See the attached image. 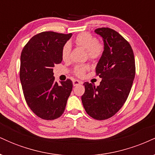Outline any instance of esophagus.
I'll use <instances>...</instances> for the list:
<instances>
[{"label": "esophagus", "mask_w": 155, "mask_h": 155, "mask_svg": "<svg viewBox=\"0 0 155 155\" xmlns=\"http://www.w3.org/2000/svg\"><path fill=\"white\" fill-rule=\"evenodd\" d=\"M81 83L82 82L79 81V80H74V81H73V85H74V86H76V85L81 84Z\"/></svg>", "instance_id": "esophagus-1"}]
</instances>
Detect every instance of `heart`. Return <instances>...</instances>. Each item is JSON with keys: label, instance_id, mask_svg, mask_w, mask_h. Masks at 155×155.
Here are the masks:
<instances>
[{"label": "heart", "instance_id": "obj_1", "mask_svg": "<svg viewBox=\"0 0 155 155\" xmlns=\"http://www.w3.org/2000/svg\"><path fill=\"white\" fill-rule=\"evenodd\" d=\"M76 44L83 48L87 52L88 58L91 60H97L102 56L104 51V45L99 41L96 40L93 35L90 33H81L76 37ZM71 51V44L66 43L62 49V58L63 60H67L69 58ZM88 69L87 65H77L74 69V73L76 76H82L85 71Z\"/></svg>", "mask_w": 155, "mask_h": 155}]
</instances>
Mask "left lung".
<instances>
[{
    "label": "left lung",
    "mask_w": 155,
    "mask_h": 155,
    "mask_svg": "<svg viewBox=\"0 0 155 155\" xmlns=\"http://www.w3.org/2000/svg\"><path fill=\"white\" fill-rule=\"evenodd\" d=\"M104 41V51L96 65L100 85L85 82L81 101L93 119L104 120L115 114L127 100L136 74L131 46L120 33L108 28L95 31Z\"/></svg>",
    "instance_id": "left-lung-1"
}]
</instances>
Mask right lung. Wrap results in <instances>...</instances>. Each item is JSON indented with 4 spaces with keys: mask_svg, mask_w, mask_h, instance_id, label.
<instances>
[{
    "mask_svg": "<svg viewBox=\"0 0 155 155\" xmlns=\"http://www.w3.org/2000/svg\"><path fill=\"white\" fill-rule=\"evenodd\" d=\"M72 36L55 32H42L32 37L20 57L21 84L28 106L46 120L61 116L72 91L71 80L54 81L53 67L62 62V49Z\"/></svg>",
    "mask_w": 155,
    "mask_h": 155,
    "instance_id": "1",
    "label": "right lung"
}]
</instances>
